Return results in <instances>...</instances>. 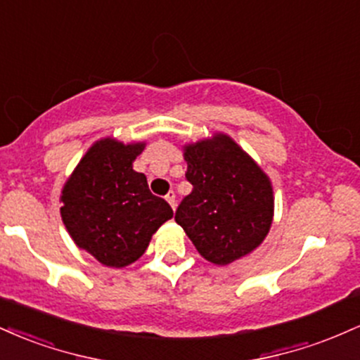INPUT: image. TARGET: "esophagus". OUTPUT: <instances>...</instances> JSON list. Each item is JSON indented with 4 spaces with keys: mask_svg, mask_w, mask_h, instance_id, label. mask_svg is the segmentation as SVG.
<instances>
[{
    "mask_svg": "<svg viewBox=\"0 0 360 360\" xmlns=\"http://www.w3.org/2000/svg\"><path fill=\"white\" fill-rule=\"evenodd\" d=\"M166 201H167L169 205H171L172 210H176V194H174V191H169V193H167Z\"/></svg>",
    "mask_w": 360,
    "mask_h": 360,
    "instance_id": "esophagus-1",
    "label": "esophagus"
}]
</instances>
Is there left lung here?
<instances>
[{
	"instance_id": "left-lung-1",
	"label": "left lung",
	"mask_w": 360,
	"mask_h": 360,
	"mask_svg": "<svg viewBox=\"0 0 360 360\" xmlns=\"http://www.w3.org/2000/svg\"><path fill=\"white\" fill-rule=\"evenodd\" d=\"M183 155L193 191L177 208V225L208 262L229 266L249 255L274 218L269 176L223 131L186 143Z\"/></svg>"
}]
</instances>
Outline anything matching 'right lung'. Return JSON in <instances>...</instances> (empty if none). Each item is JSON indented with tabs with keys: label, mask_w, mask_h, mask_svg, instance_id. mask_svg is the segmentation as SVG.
Listing matches in <instances>:
<instances>
[{
	"label": "right lung",
	"mask_w": 360,
	"mask_h": 360,
	"mask_svg": "<svg viewBox=\"0 0 360 360\" xmlns=\"http://www.w3.org/2000/svg\"><path fill=\"white\" fill-rule=\"evenodd\" d=\"M143 148V140H96L60 191V217L74 243L106 267L122 269L139 260L174 214L150 193L146 174L134 171Z\"/></svg>",
	"instance_id": "add662e5"
}]
</instances>
